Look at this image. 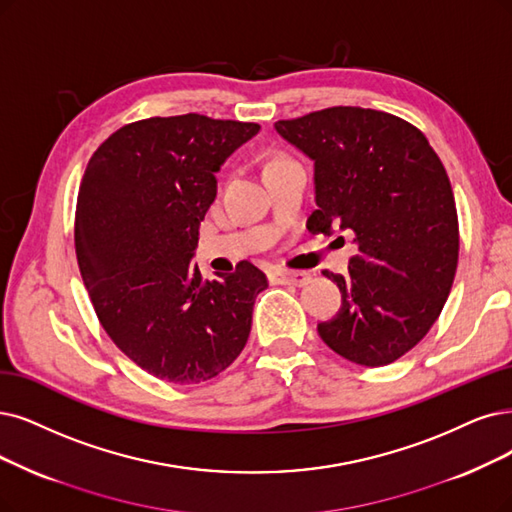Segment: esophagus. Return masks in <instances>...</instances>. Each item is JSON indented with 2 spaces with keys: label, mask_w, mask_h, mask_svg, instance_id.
I'll list each match as a JSON object with an SVG mask.
<instances>
[{
  "label": "esophagus",
  "mask_w": 512,
  "mask_h": 512,
  "mask_svg": "<svg viewBox=\"0 0 512 512\" xmlns=\"http://www.w3.org/2000/svg\"><path fill=\"white\" fill-rule=\"evenodd\" d=\"M270 278L276 280L278 285H293V287H306L310 282V274L295 272V270H274Z\"/></svg>",
  "instance_id": "34e87169"
}]
</instances>
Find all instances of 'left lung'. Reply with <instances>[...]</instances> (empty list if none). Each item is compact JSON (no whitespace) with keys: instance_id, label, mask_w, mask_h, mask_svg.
Wrapping results in <instances>:
<instances>
[{"instance_id":"8db88e82","label":"left lung","mask_w":512,"mask_h":512,"mask_svg":"<svg viewBox=\"0 0 512 512\" xmlns=\"http://www.w3.org/2000/svg\"><path fill=\"white\" fill-rule=\"evenodd\" d=\"M274 128L314 160L308 230L352 232L358 246L346 276L323 272L342 308L318 335L356 365H390L430 331L456 276L460 230L445 166L422 130L386 111L329 107Z\"/></svg>"}]
</instances>
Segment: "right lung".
Masks as SVG:
<instances>
[{
  "mask_svg": "<svg viewBox=\"0 0 512 512\" xmlns=\"http://www.w3.org/2000/svg\"><path fill=\"white\" fill-rule=\"evenodd\" d=\"M259 124L200 113L122 126L92 154L75 255L103 329L158 380L198 384L230 367L268 278L251 261L206 280L192 263L215 173Z\"/></svg>",
  "mask_w": 512,
  "mask_h": 512,
  "instance_id": "add662e5",
  "label": "right lung"
}]
</instances>
